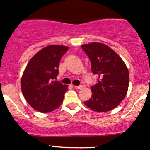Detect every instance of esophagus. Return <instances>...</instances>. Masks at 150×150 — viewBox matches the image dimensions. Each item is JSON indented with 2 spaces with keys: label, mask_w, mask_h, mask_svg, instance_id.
<instances>
[{
  "label": "esophagus",
  "mask_w": 150,
  "mask_h": 150,
  "mask_svg": "<svg viewBox=\"0 0 150 150\" xmlns=\"http://www.w3.org/2000/svg\"><path fill=\"white\" fill-rule=\"evenodd\" d=\"M73 87L76 88V89H81L83 88V86L82 85H80V86H73Z\"/></svg>",
  "instance_id": "obj_1"
}]
</instances>
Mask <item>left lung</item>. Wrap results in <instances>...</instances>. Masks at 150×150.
Here are the masks:
<instances>
[{
  "instance_id": "obj_1",
  "label": "left lung",
  "mask_w": 150,
  "mask_h": 150,
  "mask_svg": "<svg viewBox=\"0 0 150 150\" xmlns=\"http://www.w3.org/2000/svg\"><path fill=\"white\" fill-rule=\"evenodd\" d=\"M81 47L91 60L93 74L98 77L97 83L91 87L92 97L84 103L97 112L111 111L127 95L128 69L120 57L107 45L93 42Z\"/></svg>"
}]
</instances>
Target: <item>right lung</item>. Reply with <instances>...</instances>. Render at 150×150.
I'll use <instances>...</instances> for the list:
<instances>
[{
	"label": "right lung",
	"instance_id": "obj_1",
	"mask_svg": "<svg viewBox=\"0 0 150 150\" xmlns=\"http://www.w3.org/2000/svg\"><path fill=\"white\" fill-rule=\"evenodd\" d=\"M68 47L50 45L41 50L30 59L21 80L23 95L38 111L48 113L61 105L67 86L57 81L59 61Z\"/></svg>",
	"mask_w": 150,
	"mask_h": 150
}]
</instances>
